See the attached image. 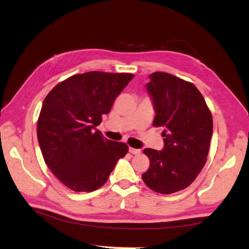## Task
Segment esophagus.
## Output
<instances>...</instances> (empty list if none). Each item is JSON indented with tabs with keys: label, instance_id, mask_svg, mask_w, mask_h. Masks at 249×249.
Here are the masks:
<instances>
[{
	"label": "esophagus",
	"instance_id": "1",
	"mask_svg": "<svg viewBox=\"0 0 249 249\" xmlns=\"http://www.w3.org/2000/svg\"><path fill=\"white\" fill-rule=\"evenodd\" d=\"M129 152L131 153V154H134V155H138V154H140V153H141V150L134 149V147H130L129 146Z\"/></svg>",
	"mask_w": 249,
	"mask_h": 249
}]
</instances>
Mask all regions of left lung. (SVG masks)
I'll return each mask as SVG.
<instances>
[{"label":"left lung","instance_id":"8db88e82","mask_svg":"<svg viewBox=\"0 0 249 249\" xmlns=\"http://www.w3.org/2000/svg\"><path fill=\"white\" fill-rule=\"evenodd\" d=\"M146 89L155 110L153 126H161L163 149H144L149 170L142 174L147 187L169 195L188 187L202 170L213 133L212 113L192 82L168 72L150 75Z\"/></svg>","mask_w":249,"mask_h":249}]
</instances>
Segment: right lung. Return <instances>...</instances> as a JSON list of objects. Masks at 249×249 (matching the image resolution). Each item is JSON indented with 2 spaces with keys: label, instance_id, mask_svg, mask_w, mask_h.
Here are the masks:
<instances>
[{
  "label": "right lung",
  "instance_id": "1",
  "mask_svg": "<svg viewBox=\"0 0 249 249\" xmlns=\"http://www.w3.org/2000/svg\"><path fill=\"white\" fill-rule=\"evenodd\" d=\"M133 73L89 71L60 82L44 99L37 138L52 173L73 192L102 187L128 152L96 129Z\"/></svg>",
  "mask_w": 249,
  "mask_h": 249
}]
</instances>
